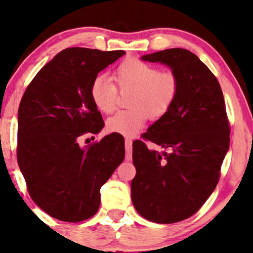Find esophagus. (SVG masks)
<instances>
[{"mask_svg": "<svg viewBox=\"0 0 253 253\" xmlns=\"http://www.w3.org/2000/svg\"><path fill=\"white\" fill-rule=\"evenodd\" d=\"M131 138H126L125 139V148H126V160L130 161L131 160Z\"/></svg>", "mask_w": 253, "mask_h": 253, "instance_id": "obj_1", "label": "esophagus"}]
</instances>
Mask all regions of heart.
<instances>
[{
  "label": "heart",
  "instance_id": "heart-1",
  "mask_svg": "<svg viewBox=\"0 0 253 253\" xmlns=\"http://www.w3.org/2000/svg\"><path fill=\"white\" fill-rule=\"evenodd\" d=\"M114 78L119 90H131L128 110L119 111L108 120L111 133L133 136L148 118L161 119L170 111L179 92V79L172 71L163 70L138 58H128L116 68ZM94 105L103 114L117 108L118 89L103 76H96L89 87Z\"/></svg>",
  "mask_w": 253,
  "mask_h": 253
}]
</instances>
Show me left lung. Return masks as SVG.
<instances>
[{"label": "left lung", "instance_id": "8db88e82", "mask_svg": "<svg viewBox=\"0 0 253 253\" xmlns=\"http://www.w3.org/2000/svg\"><path fill=\"white\" fill-rule=\"evenodd\" d=\"M142 59L170 67L179 92L170 111L133 143L131 200L145 219L172 224L198 212L216 188L231 127L219 83L194 53L167 48ZM145 140L168 151H151Z\"/></svg>", "mask_w": 253, "mask_h": 253}]
</instances>
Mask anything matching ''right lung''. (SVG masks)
Segmentation results:
<instances>
[{
    "label": "right lung",
    "mask_w": 253,
    "mask_h": 253,
    "mask_svg": "<svg viewBox=\"0 0 253 253\" xmlns=\"http://www.w3.org/2000/svg\"><path fill=\"white\" fill-rule=\"evenodd\" d=\"M125 51L69 47L47 62L26 88L18 110L17 160L33 201L51 217L79 223L100 207V188L125 158L114 133L81 148L97 134L102 116L89 96L93 79Z\"/></svg>",
    "instance_id": "obj_1"
}]
</instances>
